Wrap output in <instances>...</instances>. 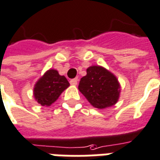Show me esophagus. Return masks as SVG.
Listing matches in <instances>:
<instances>
[{"mask_svg": "<svg viewBox=\"0 0 160 160\" xmlns=\"http://www.w3.org/2000/svg\"><path fill=\"white\" fill-rule=\"evenodd\" d=\"M78 78H73V79H71V81H70V83L72 84V85H77V84H78Z\"/></svg>", "mask_w": 160, "mask_h": 160, "instance_id": "obj_1", "label": "esophagus"}]
</instances>
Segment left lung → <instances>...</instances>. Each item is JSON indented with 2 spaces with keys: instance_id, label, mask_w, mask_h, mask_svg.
<instances>
[{
  "instance_id": "1",
  "label": "left lung",
  "mask_w": 160,
  "mask_h": 160,
  "mask_svg": "<svg viewBox=\"0 0 160 160\" xmlns=\"http://www.w3.org/2000/svg\"><path fill=\"white\" fill-rule=\"evenodd\" d=\"M78 89L92 106L97 108L110 107L117 102L120 85L114 75L101 66H90L80 80Z\"/></svg>"
}]
</instances>
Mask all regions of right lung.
<instances>
[{
    "label": "right lung",
    "instance_id": "add662e5",
    "mask_svg": "<svg viewBox=\"0 0 160 160\" xmlns=\"http://www.w3.org/2000/svg\"><path fill=\"white\" fill-rule=\"evenodd\" d=\"M70 83L65 77L55 70H49L38 80L34 87V97L42 106H50L59 97Z\"/></svg>",
    "mask_w": 160,
    "mask_h": 160
}]
</instances>
